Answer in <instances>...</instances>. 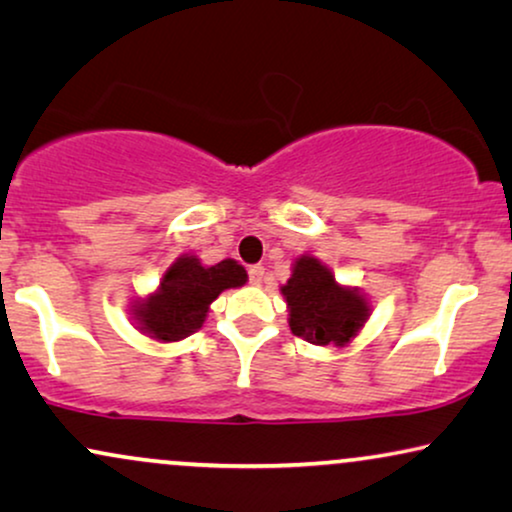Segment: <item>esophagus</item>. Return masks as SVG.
<instances>
[{
	"instance_id": "34e87169",
	"label": "esophagus",
	"mask_w": 512,
	"mask_h": 512,
	"mask_svg": "<svg viewBox=\"0 0 512 512\" xmlns=\"http://www.w3.org/2000/svg\"><path fill=\"white\" fill-rule=\"evenodd\" d=\"M248 278L252 285H260L264 281V267L262 264H252V267L248 269Z\"/></svg>"
}]
</instances>
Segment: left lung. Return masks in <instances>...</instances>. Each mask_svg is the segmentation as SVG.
Instances as JSON below:
<instances>
[{
    "instance_id": "left-lung-1",
    "label": "left lung",
    "mask_w": 512,
    "mask_h": 512,
    "mask_svg": "<svg viewBox=\"0 0 512 512\" xmlns=\"http://www.w3.org/2000/svg\"><path fill=\"white\" fill-rule=\"evenodd\" d=\"M281 292L290 309L292 335L318 346L346 344L370 316L358 290L337 285L330 269L313 257H299Z\"/></svg>"
}]
</instances>
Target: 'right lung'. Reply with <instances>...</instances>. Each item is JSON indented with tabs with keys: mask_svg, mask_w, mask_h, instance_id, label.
Listing matches in <instances>:
<instances>
[{
	"mask_svg": "<svg viewBox=\"0 0 512 512\" xmlns=\"http://www.w3.org/2000/svg\"><path fill=\"white\" fill-rule=\"evenodd\" d=\"M245 269L234 260L203 267L196 257H180L163 276L161 288L135 309L142 332L161 342H177L199 330L208 306L222 290L245 283Z\"/></svg>",
	"mask_w": 512,
	"mask_h": 512,
	"instance_id": "obj_1",
	"label": "right lung"
}]
</instances>
